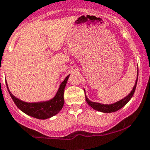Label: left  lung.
I'll use <instances>...</instances> for the list:
<instances>
[{"mask_svg":"<svg viewBox=\"0 0 150 150\" xmlns=\"http://www.w3.org/2000/svg\"><path fill=\"white\" fill-rule=\"evenodd\" d=\"M138 72H137V79L135 80V84L134 85L133 88L131 91V92L126 97H125L124 99H121V100L118 101V102H115L113 104H110V105H105V104H101L98 103V102H91V100L88 99V98L85 96V99H86V102L93 109L96 110L100 111L102 112H113L115 111L119 110V109H121L122 108H123L128 102L131 99V98L132 97L134 93H135V88H136V85L137 82H138ZM85 90V89H84Z\"/></svg>","mask_w":150,"mask_h":150,"instance_id":"obj_1","label":"left lung"}]
</instances>
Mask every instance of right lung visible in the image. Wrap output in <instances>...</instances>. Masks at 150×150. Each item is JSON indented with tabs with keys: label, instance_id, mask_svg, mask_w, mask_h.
Here are the masks:
<instances>
[{
	"label": "right lung",
	"instance_id": "1",
	"mask_svg": "<svg viewBox=\"0 0 150 150\" xmlns=\"http://www.w3.org/2000/svg\"><path fill=\"white\" fill-rule=\"evenodd\" d=\"M70 74L66 76L63 82L60 84L54 98L48 101L40 102H25L15 97L9 91L6 83L7 89L12 100L18 108L24 113L38 119H46L57 115L64 105V90L68 82Z\"/></svg>",
	"mask_w": 150,
	"mask_h": 150
}]
</instances>
